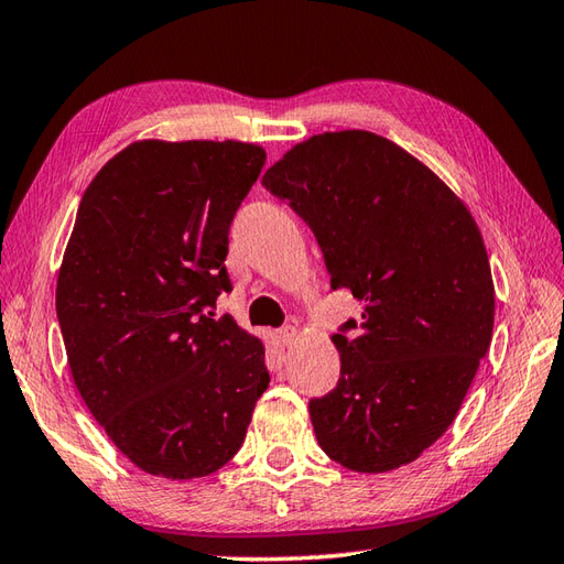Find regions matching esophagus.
<instances>
[{"label":"esophagus","mask_w":564,"mask_h":564,"mask_svg":"<svg viewBox=\"0 0 564 564\" xmlns=\"http://www.w3.org/2000/svg\"><path fill=\"white\" fill-rule=\"evenodd\" d=\"M296 338H299V333H296V328H292V326L280 330V343H282V346H286V348L294 346Z\"/></svg>","instance_id":"34e87169"}]
</instances>
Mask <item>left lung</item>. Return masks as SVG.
I'll return each mask as SVG.
<instances>
[{
  "label": "left lung",
  "instance_id": "left-lung-1",
  "mask_svg": "<svg viewBox=\"0 0 564 564\" xmlns=\"http://www.w3.org/2000/svg\"><path fill=\"white\" fill-rule=\"evenodd\" d=\"M262 185L312 226L333 290L365 302L358 336L330 338L336 389L308 401L321 451L362 475L413 463L455 421L491 343L475 216L419 158L358 129L292 145Z\"/></svg>",
  "mask_w": 564,
  "mask_h": 564
}]
</instances>
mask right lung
I'll use <instances>...</instances> for the list:
<instances>
[{
    "mask_svg": "<svg viewBox=\"0 0 564 564\" xmlns=\"http://www.w3.org/2000/svg\"><path fill=\"white\" fill-rule=\"evenodd\" d=\"M240 141L126 145L79 202L55 306L79 397L143 473L197 479L246 441L265 346L214 318L228 228L265 165Z\"/></svg>",
    "mask_w": 564,
    "mask_h": 564,
    "instance_id": "right-lung-1",
    "label": "right lung"
}]
</instances>
